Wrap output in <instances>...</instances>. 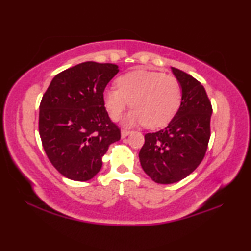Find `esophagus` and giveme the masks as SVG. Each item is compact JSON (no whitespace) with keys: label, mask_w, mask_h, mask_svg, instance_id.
<instances>
[{"label":"esophagus","mask_w":251,"mask_h":251,"mask_svg":"<svg viewBox=\"0 0 251 251\" xmlns=\"http://www.w3.org/2000/svg\"><path fill=\"white\" fill-rule=\"evenodd\" d=\"M130 134V130H127V129H122L121 130V135H122V138H125L127 137Z\"/></svg>","instance_id":"34e87169"}]
</instances>
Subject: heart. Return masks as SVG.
Listing matches in <instances>:
<instances>
[{
	"instance_id": "heart-1",
	"label": "heart",
	"mask_w": 251,
	"mask_h": 251,
	"mask_svg": "<svg viewBox=\"0 0 251 251\" xmlns=\"http://www.w3.org/2000/svg\"><path fill=\"white\" fill-rule=\"evenodd\" d=\"M117 88L103 93V103L109 117L118 121L125 109H133L124 118V125L145 124L150 128L167 125L176 115L181 103V86L173 75L160 72L137 70L116 79Z\"/></svg>"
}]
</instances>
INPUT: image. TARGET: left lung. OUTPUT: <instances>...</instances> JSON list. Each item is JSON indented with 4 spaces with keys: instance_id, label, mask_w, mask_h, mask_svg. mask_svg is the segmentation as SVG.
Listing matches in <instances>:
<instances>
[{
    "instance_id": "left-lung-1",
    "label": "left lung",
    "mask_w": 251,
    "mask_h": 251,
    "mask_svg": "<svg viewBox=\"0 0 251 251\" xmlns=\"http://www.w3.org/2000/svg\"><path fill=\"white\" fill-rule=\"evenodd\" d=\"M181 86L179 109L167 127L145 135L139 151L142 168L157 184H174L197 168L210 138L211 104L205 88L193 76L175 67Z\"/></svg>"
}]
</instances>
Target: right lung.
<instances>
[{"instance_id":"add662e5","label":"right lung","mask_w":251,"mask_h":251,"mask_svg":"<svg viewBox=\"0 0 251 251\" xmlns=\"http://www.w3.org/2000/svg\"><path fill=\"white\" fill-rule=\"evenodd\" d=\"M118 72L109 63H80L55 76L43 95L42 145L53 166L69 179H92L108 146L121 139L103 103L106 85Z\"/></svg>"}]
</instances>
